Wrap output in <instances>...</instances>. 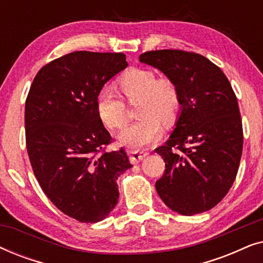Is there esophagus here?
<instances>
[{"label": "esophagus", "mask_w": 263, "mask_h": 263, "mask_svg": "<svg viewBox=\"0 0 263 263\" xmlns=\"http://www.w3.org/2000/svg\"><path fill=\"white\" fill-rule=\"evenodd\" d=\"M128 154H129V158H130V161L133 164H138L140 160H142L143 158L147 157V152L145 151H141V149H132V148H128Z\"/></svg>", "instance_id": "1"}]
</instances>
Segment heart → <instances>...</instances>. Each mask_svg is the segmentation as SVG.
I'll use <instances>...</instances> for the list:
<instances>
[{
  "mask_svg": "<svg viewBox=\"0 0 263 263\" xmlns=\"http://www.w3.org/2000/svg\"><path fill=\"white\" fill-rule=\"evenodd\" d=\"M120 87L128 102L139 99L134 123L122 129L118 138L132 147L156 142L163 134L164 123L177 117L181 99L177 86L170 78H157L151 69L134 68L120 79ZM97 110L104 123L111 129L121 128L127 120L125 104L111 86H103L97 95Z\"/></svg>",
  "mask_w": 263,
  "mask_h": 263,
  "instance_id": "b5f03b06",
  "label": "heart"
}]
</instances>
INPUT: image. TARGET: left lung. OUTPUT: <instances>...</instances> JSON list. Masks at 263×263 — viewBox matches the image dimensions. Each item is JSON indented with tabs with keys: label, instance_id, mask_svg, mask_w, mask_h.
<instances>
[{
	"label": "left lung",
	"instance_id": "left-lung-1",
	"mask_svg": "<svg viewBox=\"0 0 263 263\" xmlns=\"http://www.w3.org/2000/svg\"><path fill=\"white\" fill-rule=\"evenodd\" d=\"M139 60L170 78L181 99L175 130L156 148L166 167L156 183L158 195L182 215L210 211L229 193L242 157V120L231 84L195 52L156 50Z\"/></svg>",
	"mask_w": 263,
	"mask_h": 263
}]
</instances>
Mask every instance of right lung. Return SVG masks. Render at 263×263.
I'll return each mask as SVG.
<instances>
[{"label":"right lung","instance_id":"add662e5","mask_svg":"<svg viewBox=\"0 0 263 263\" xmlns=\"http://www.w3.org/2000/svg\"><path fill=\"white\" fill-rule=\"evenodd\" d=\"M128 63L122 52L74 51L45 64L25 105L26 148L49 200L81 222L106 218L120 197L117 178L133 165L97 110L99 89Z\"/></svg>","mask_w":263,"mask_h":263}]
</instances>
